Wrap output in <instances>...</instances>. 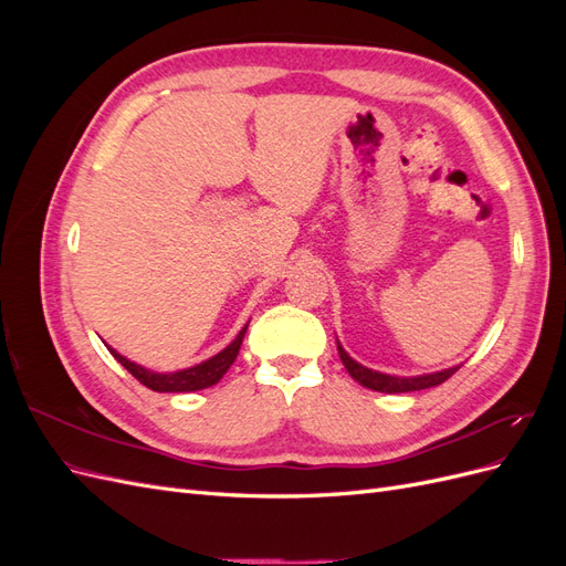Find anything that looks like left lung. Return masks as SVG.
I'll return each instance as SVG.
<instances>
[{"instance_id": "left-lung-1", "label": "left lung", "mask_w": 566, "mask_h": 566, "mask_svg": "<svg viewBox=\"0 0 566 566\" xmlns=\"http://www.w3.org/2000/svg\"><path fill=\"white\" fill-rule=\"evenodd\" d=\"M337 352H339L342 364H345V368L349 370V375L358 385H364L375 391H385V394H401V391H418V389H427V387H437L441 382H447L451 375L460 368V366H455V368L439 370L432 375H418V378H394V375H385V373L370 370L361 364H356L354 358L339 347V342H337Z\"/></svg>"}]
</instances>
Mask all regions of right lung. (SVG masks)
Masks as SVG:
<instances>
[{
    "mask_svg": "<svg viewBox=\"0 0 566 566\" xmlns=\"http://www.w3.org/2000/svg\"><path fill=\"white\" fill-rule=\"evenodd\" d=\"M245 331H248V325L241 333H238V337L231 342V345L224 352H219L217 356L208 358L205 364H198L193 368H186V370H179V373H150L142 366L127 361V358L119 356L115 349H111V347L108 349L117 358V361L134 375L136 380L146 385L153 391H196V389L212 387L221 378H224V373L231 368V364L235 361V356H238V349H241V345H243Z\"/></svg>",
    "mask_w": 566,
    "mask_h": 566,
    "instance_id": "1",
    "label": "right lung"
}]
</instances>
